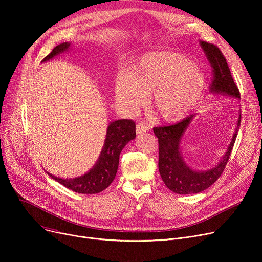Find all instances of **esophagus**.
Instances as JSON below:
<instances>
[{"instance_id": "1", "label": "esophagus", "mask_w": 262, "mask_h": 262, "mask_svg": "<svg viewBox=\"0 0 262 262\" xmlns=\"http://www.w3.org/2000/svg\"><path fill=\"white\" fill-rule=\"evenodd\" d=\"M147 130H148L147 125H145V124H143V123H138L136 125L137 134H143V133H146Z\"/></svg>"}]
</instances>
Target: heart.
Returning a JSON list of instances; mask_svg holds the SVG:
<instances>
[{
    "label": "heart",
    "mask_w": 262,
    "mask_h": 262,
    "mask_svg": "<svg viewBox=\"0 0 262 262\" xmlns=\"http://www.w3.org/2000/svg\"><path fill=\"white\" fill-rule=\"evenodd\" d=\"M200 68L174 52H148L136 61L132 72L122 70L116 81L118 103L128 112L141 107L152 92V106L164 121L175 122L189 116L206 92Z\"/></svg>",
    "instance_id": "b5f03b06"
}]
</instances>
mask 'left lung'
I'll return each instance as SVG.
<instances>
[{"mask_svg": "<svg viewBox=\"0 0 262 262\" xmlns=\"http://www.w3.org/2000/svg\"><path fill=\"white\" fill-rule=\"evenodd\" d=\"M200 46L212 69V79L209 88L210 93L224 94L229 98L239 100V89L233 81L227 61L222 52L215 46L205 42V41H200ZM195 116L196 115H190L174 125L153 128L159 143L158 169L160 176L164 185L177 194L199 193V192L206 190L216 182L229 159L241 121V115H239L236 130L232 135L231 141L225 154L220 161L214 167L208 170L196 171L186 163L182 152L184 136Z\"/></svg>", "mask_w": 262, "mask_h": 262, "instance_id": "obj_1", "label": "left lung"}]
</instances>
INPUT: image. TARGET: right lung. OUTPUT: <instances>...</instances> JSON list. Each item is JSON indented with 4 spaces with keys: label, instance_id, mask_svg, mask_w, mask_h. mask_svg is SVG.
Masks as SVG:
<instances>
[{
    "label": "right lung",
    "instance_id": "1",
    "mask_svg": "<svg viewBox=\"0 0 262 262\" xmlns=\"http://www.w3.org/2000/svg\"><path fill=\"white\" fill-rule=\"evenodd\" d=\"M71 42H63L55 47L53 51L43 58L42 62L53 59L55 56L70 51ZM136 138V124L132 120H116L109 123L106 138L101 154L94 166L84 175L75 178H60L49 172L53 180L58 182L77 193L94 194L105 190L115 180L119 157L122 149L130 140Z\"/></svg>",
    "mask_w": 262,
    "mask_h": 262
}]
</instances>
